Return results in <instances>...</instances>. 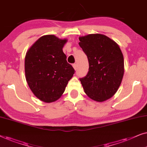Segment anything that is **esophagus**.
<instances>
[{"label":"esophagus","instance_id":"1","mask_svg":"<svg viewBox=\"0 0 147 147\" xmlns=\"http://www.w3.org/2000/svg\"><path fill=\"white\" fill-rule=\"evenodd\" d=\"M72 66H73V68H75V70H77V64H72Z\"/></svg>","mask_w":147,"mask_h":147}]
</instances>
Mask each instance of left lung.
I'll return each instance as SVG.
<instances>
[{"instance_id":"1","label":"left lung","mask_w":147,"mask_h":147,"mask_svg":"<svg viewBox=\"0 0 147 147\" xmlns=\"http://www.w3.org/2000/svg\"><path fill=\"white\" fill-rule=\"evenodd\" d=\"M87 55L89 71L80 81L85 93L102 102L116 93L124 75V57L114 41L102 34H89L79 38Z\"/></svg>"}]
</instances>
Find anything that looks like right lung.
Returning <instances> with one entry per match:
<instances>
[{
    "mask_svg": "<svg viewBox=\"0 0 147 147\" xmlns=\"http://www.w3.org/2000/svg\"><path fill=\"white\" fill-rule=\"evenodd\" d=\"M66 40L53 35L41 37L29 48L25 59V77L29 88L46 103L61 97L75 69L66 61L62 48Z\"/></svg>",
    "mask_w": 147,
    "mask_h": 147,
    "instance_id": "obj_1",
    "label": "right lung"
}]
</instances>
